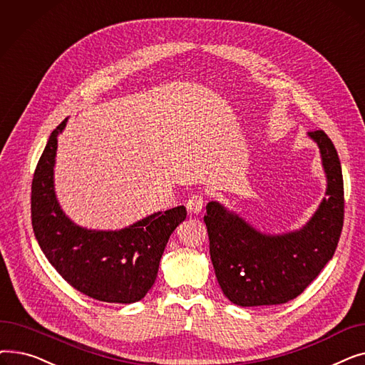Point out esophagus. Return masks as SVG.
<instances>
[{
  "label": "esophagus",
  "mask_w": 365,
  "mask_h": 365,
  "mask_svg": "<svg viewBox=\"0 0 365 365\" xmlns=\"http://www.w3.org/2000/svg\"><path fill=\"white\" fill-rule=\"evenodd\" d=\"M204 204H205V198L201 194H195L192 197H189V200L186 201V208L190 213H200Z\"/></svg>",
  "instance_id": "obj_1"
}]
</instances>
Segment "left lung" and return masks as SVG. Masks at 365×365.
I'll use <instances>...</instances> for the list:
<instances>
[{
    "mask_svg": "<svg viewBox=\"0 0 365 365\" xmlns=\"http://www.w3.org/2000/svg\"><path fill=\"white\" fill-rule=\"evenodd\" d=\"M327 176V198L302 229L266 235L217 201L204 222L210 256L223 294L238 306L281 304L296 299L333 257L344 216L343 176L337 150L322 130L309 131Z\"/></svg>",
    "mask_w": 365,
    "mask_h": 365,
    "instance_id": "8db88e82",
    "label": "left lung"
}]
</instances>
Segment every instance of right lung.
I'll return each instance as SVG.
<instances>
[{
	"instance_id": "add662e5",
	"label": "right lung",
	"mask_w": 365,
	"mask_h": 365,
	"mask_svg": "<svg viewBox=\"0 0 365 365\" xmlns=\"http://www.w3.org/2000/svg\"><path fill=\"white\" fill-rule=\"evenodd\" d=\"M66 121L50 134L34 173L31 217L35 238L51 266L75 290L108 303L139 302L155 282L164 248L186 219V208L179 205L153 213L121 231L76 226L57 202L53 182L57 136Z\"/></svg>"
}]
</instances>
